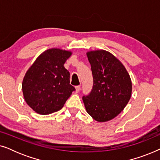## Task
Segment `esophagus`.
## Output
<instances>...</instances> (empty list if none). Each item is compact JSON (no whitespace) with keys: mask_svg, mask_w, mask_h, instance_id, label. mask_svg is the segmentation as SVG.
I'll use <instances>...</instances> for the list:
<instances>
[{"mask_svg":"<svg viewBox=\"0 0 160 160\" xmlns=\"http://www.w3.org/2000/svg\"><path fill=\"white\" fill-rule=\"evenodd\" d=\"M80 89H81V86H80V85H78V86L76 87V92H77V93L79 92Z\"/></svg>","mask_w":160,"mask_h":160,"instance_id":"obj_1","label":"esophagus"}]
</instances>
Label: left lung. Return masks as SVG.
Listing matches in <instances>:
<instances>
[{
	"label": "left lung",
	"instance_id": "8db88e82",
	"mask_svg": "<svg viewBox=\"0 0 160 160\" xmlns=\"http://www.w3.org/2000/svg\"><path fill=\"white\" fill-rule=\"evenodd\" d=\"M93 76L92 89L82 98L87 112L96 121L113 119L125 108L132 93V82L122 63L106 50L87 53Z\"/></svg>",
	"mask_w": 160,
	"mask_h": 160
}]
</instances>
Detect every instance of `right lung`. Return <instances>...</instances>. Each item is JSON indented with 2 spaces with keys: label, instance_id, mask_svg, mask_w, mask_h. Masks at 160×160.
Returning <instances> with one entry per match:
<instances>
[{
  "label": "right lung",
  "instance_id": "right-lung-1",
  "mask_svg": "<svg viewBox=\"0 0 160 160\" xmlns=\"http://www.w3.org/2000/svg\"><path fill=\"white\" fill-rule=\"evenodd\" d=\"M71 54L60 49H48L26 72L22 84L24 98L36 113L47 115L60 110L76 90L64 67Z\"/></svg>",
  "mask_w": 160,
  "mask_h": 160
}]
</instances>
